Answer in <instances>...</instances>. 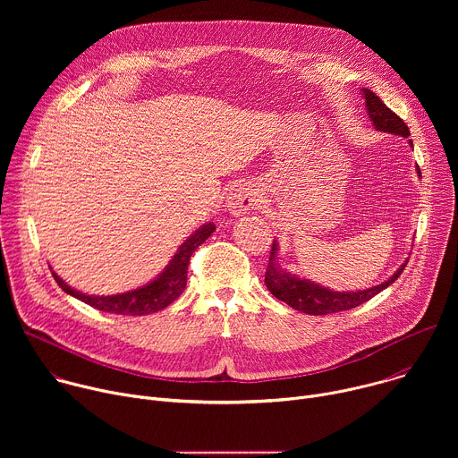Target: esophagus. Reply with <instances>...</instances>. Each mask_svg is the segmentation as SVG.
I'll return each mask as SVG.
<instances>
[{"instance_id":"esophagus-1","label":"esophagus","mask_w":458,"mask_h":458,"mask_svg":"<svg viewBox=\"0 0 458 458\" xmlns=\"http://www.w3.org/2000/svg\"><path fill=\"white\" fill-rule=\"evenodd\" d=\"M259 188L255 182L251 181H246V182H237L233 184V188L230 190L228 198H226V205H228V210L233 214V216H241L244 214L246 210H251L259 205Z\"/></svg>"}]
</instances>
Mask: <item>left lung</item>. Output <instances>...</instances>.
<instances>
[{"mask_svg": "<svg viewBox=\"0 0 458 458\" xmlns=\"http://www.w3.org/2000/svg\"><path fill=\"white\" fill-rule=\"evenodd\" d=\"M362 98L366 101L368 115L377 130H380V132L394 134V136L410 138L408 124L394 110H389L375 92H371L369 89H362ZM410 145L413 148L411 140H410ZM417 174L420 177L419 166H417ZM406 265H408V260L387 281H384L382 284H377L373 288L359 290V292H334V290L324 288L313 281L299 279L297 276L283 270L279 260H277V242H274L272 251H270L268 268L265 274V284L274 297L286 302L293 310H299L308 315H328V313H337V311L357 308L359 304L369 301L371 297L380 293L384 288L394 284L399 279V276L404 272Z\"/></svg>", "mask_w": 458, "mask_h": 458, "instance_id": "8db88e82", "label": "left lung"}]
</instances>
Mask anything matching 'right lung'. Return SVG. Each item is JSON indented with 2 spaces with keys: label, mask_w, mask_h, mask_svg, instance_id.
Masks as SVG:
<instances>
[{
  "label": "right lung",
  "mask_w": 458,
  "mask_h": 458,
  "mask_svg": "<svg viewBox=\"0 0 458 458\" xmlns=\"http://www.w3.org/2000/svg\"><path fill=\"white\" fill-rule=\"evenodd\" d=\"M216 230L214 223L203 225L199 230H195L175 251L168 267L148 284L136 288L132 292H124L117 295H87L72 286L64 283L57 274L52 272L55 283L59 288L85 304L108 311V313H117V315H148L156 313L159 310H165L168 304H172L184 290L186 286V274H188V263L191 253L198 250Z\"/></svg>",
  "instance_id": "right-lung-1"
}]
</instances>
